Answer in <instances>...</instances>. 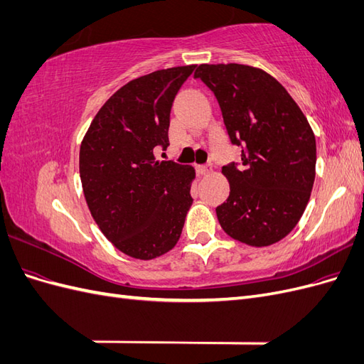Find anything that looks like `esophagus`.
Masks as SVG:
<instances>
[{
  "mask_svg": "<svg viewBox=\"0 0 364 364\" xmlns=\"http://www.w3.org/2000/svg\"><path fill=\"white\" fill-rule=\"evenodd\" d=\"M196 171H197V174H199V176H208L209 173H213V167L209 164H206V165H197Z\"/></svg>",
  "mask_w": 364,
  "mask_h": 364,
  "instance_id": "34e87169",
  "label": "esophagus"
}]
</instances>
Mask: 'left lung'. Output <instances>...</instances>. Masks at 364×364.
Returning <instances> with one entry per match:
<instances>
[{
  "instance_id": "1",
  "label": "left lung",
  "mask_w": 364,
  "mask_h": 364,
  "mask_svg": "<svg viewBox=\"0 0 364 364\" xmlns=\"http://www.w3.org/2000/svg\"><path fill=\"white\" fill-rule=\"evenodd\" d=\"M217 98L241 164L225 165L230 186L215 208L220 226L241 243L264 247L287 237L310 200L316 176V138L285 87L259 68L240 63L199 65Z\"/></svg>"
}]
</instances>
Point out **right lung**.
Masks as SVG:
<instances>
[{
  "label": "right lung",
  "instance_id": "add662e5",
  "mask_svg": "<svg viewBox=\"0 0 364 364\" xmlns=\"http://www.w3.org/2000/svg\"><path fill=\"white\" fill-rule=\"evenodd\" d=\"M196 65L159 70L130 80L94 117L80 146V181L91 215L126 255L153 259L182 234L196 171L158 161L168 147L170 111Z\"/></svg>",
  "mask_w": 364,
  "mask_h": 364
}]
</instances>
